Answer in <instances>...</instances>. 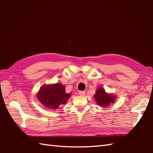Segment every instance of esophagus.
I'll return each instance as SVG.
<instances>
[{
	"mask_svg": "<svg viewBox=\"0 0 153 153\" xmlns=\"http://www.w3.org/2000/svg\"><path fill=\"white\" fill-rule=\"evenodd\" d=\"M79 95L80 96H84L85 95V92L84 91H79Z\"/></svg>",
	"mask_w": 153,
	"mask_h": 153,
	"instance_id": "1",
	"label": "esophagus"
}]
</instances>
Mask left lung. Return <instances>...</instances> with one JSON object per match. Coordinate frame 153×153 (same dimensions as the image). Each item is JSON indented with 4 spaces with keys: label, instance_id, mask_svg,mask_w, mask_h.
<instances>
[{
    "label": "left lung",
    "instance_id": "obj_1",
    "mask_svg": "<svg viewBox=\"0 0 153 153\" xmlns=\"http://www.w3.org/2000/svg\"><path fill=\"white\" fill-rule=\"evenodd\" d=\"M94 97H95V101L99 106L106 107L110 105V103L114 102L116 96L108 95L102 87H99Z\"/></svg>",
    "mask_w": 153,
    "mask_h": 153
}]
</instances>
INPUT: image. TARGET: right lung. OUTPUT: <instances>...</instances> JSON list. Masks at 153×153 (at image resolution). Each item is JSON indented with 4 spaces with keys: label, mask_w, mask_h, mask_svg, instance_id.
Returning a JSON list of instances; mask_svg holds the SVG:
<instances>
[{
    "label": "right lung",
    "mask_w": 153,
    "mask_h": 153,
    "mask_svg": "<svg viewBox=\"0 0 153 153\" xmlns=\"http://www.w3.org/2000/svg\"><path fill=\"white\" fill-rule=\"evenodd\" d=\"M37 99L45 107L50 109H57L58 106L64 105L70 97L65 91V87L61 83L44 85L37 94Z\"/></svg>",
    "instance_id": "add662e5"
}]
</instances>
